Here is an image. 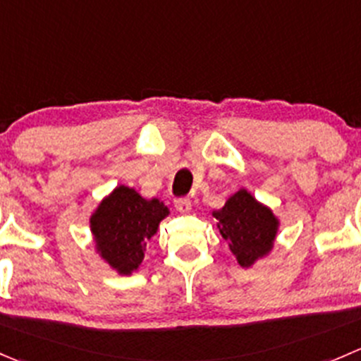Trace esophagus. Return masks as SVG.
<instances>
[{
  "label": "esophagus",
  "instance_id": "1",
  "mask_svg": "<svg viewBox=\"0 0 361 361\" xmlns=\"http://www.w3.org/2000/svg\"><path fill=\"white\" fill-rule=\"evenodd\" d=\"M174 206H176L178 212H181V213H187V212H190V209H192V202H190V199H188V197L174 199Z\"/></svg>",
  "mask_w": 361,
  "mask_h": 361
}]
</instances>
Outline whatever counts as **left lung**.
<instances>
[{"label": "left lung", "mask_w": 361, "mask_h": 361, "mask_svg": "<svg viewBox=\"0 0 361 361\" xmlns=\"http://www.w3.org/2000/svg\"><path fill=\"white\" fill-rule=\"evenodd\" d=\"M220 234L229 245L238 264L250 268L271 252L279 233V219L245 188L231 195L226 204L212 213Z\"/></svg>", "instance_id": "left-lung-1"}]
</instances>
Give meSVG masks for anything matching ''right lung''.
Wrapping results in <instances>:
<instances>
[{"label":"right lung","mask_w":361,"mask_h":361,"mask_svg":"<svg viewBox=\"0 0 361 361\" xmlns=\"http://www.w3.org/2000/svg\"><path fill=\"white\" fill-rule=\"evenodd\" d=\"M167 215L169 208L160 199H145L134 188L120 185L90 216L97 252L120 275H132Z\"/></svg>","instance_id":"right-lung-1"}]
</instances>
